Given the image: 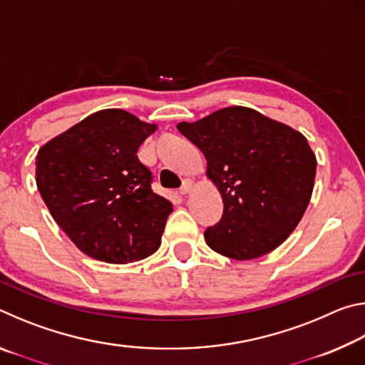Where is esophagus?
I'll return each instance as SVG.
<instances>
[{"label":"esophagus","mask_w":365,"mask_h":365,"mask_svg":"<svg viewBox=\"0 0 365 365\" xmlns=\"http://www.w3.org/2000/svg\"><path fill=\"white\" fill-rule=\"evenodd\" d=\"M191 188H193V182H191L190 178H187V180H183V185L180 187V195H187V193H190Z\"/></svg>","instance_id":"obj_1"}]
</instances>
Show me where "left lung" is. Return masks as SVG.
<instances>
[{
  "instance_id": "1",
  "label": "left lung",
  "mask_w": 365,
  "mask_h": 365,
  "mask_svg": "<svg viewBox=\"0 0 365 365\" xmlns=\"http://www.w3.org/2000/svg\"><path fill=\"white\" fill-rule=\"evenodd\" d=\"M177 128L205 154L206 174L224 201L220 222L205 232L209 248L250 261L285 242L306 212L316 178V154L304 135L243 106Z\"/></svg>"
}]
</instances>
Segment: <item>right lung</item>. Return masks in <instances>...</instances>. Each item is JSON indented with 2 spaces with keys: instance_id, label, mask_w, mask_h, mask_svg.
<instances>
[{
  "instance_id": "obj_1",
  "label": "right lung",
  "mask_w": 365,
  "mask_h": 365,
  "mask_svg": "<svg viewBox=\"0 0 365 365\" xmlns=\"http://www.w3.org/2000/svg\"><path fill=\"white\" fill-rule=\"evenodd\" d=\"M156 130L122 109H103L36 154V187L56 224L86 256L128 264L158 251L170 201L151 190L137 156Z\"/></svg>"
}]
</instances>
